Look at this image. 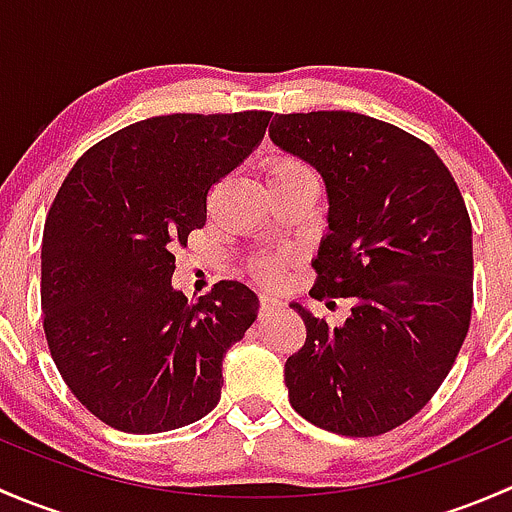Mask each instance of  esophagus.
Here are the masks:
<instances>
[{"label":"esophagus","mask_w":512,"mask_h":512,"mask_svg":"<svg viewBox=\"0 0 512 512\" xmlns=\"http://www.w3.org/2000/svg\"><path fill=\"white\" fill-rule=\"evenodd\" d=\"M280 307H282V302L275 297V294H267V292L260 294V312L262 314H270Z\"/></svg>","instance_id":"34e87169"}]
</instances>
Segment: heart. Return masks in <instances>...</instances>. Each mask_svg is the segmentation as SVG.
I'll list each match as a JSON object with an SVG mask.
<instances>
[{
	"mask_svg": "<svg viewBox=\"0 0 512 512\" xmlns=\"http://www.w3.org/2000/svg\"><path fill=\"white\" fill-rule=\"evenodd\" d=\"M265 178L270 188H285V185L304 183V180H314L312 170L294 156H272L265 165ZM250 272L260 282H277L282 275V260L280 257H257L252 260Z\"/></svg>",
	"mask_w": 512,
	"mask_h": 512,
	"instance_id": "1",
	"label": "heart"
}]
</instances>
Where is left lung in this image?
<instances>
[{"instance_id":"obj_1","label":"left lung","mask_w":512,"mask_h":512,"mask_svg":"<svg viewBox=\"0 0 512 512\" xmlns=\"http://www.w3.org/2000/svg\"><path fill=\"white\" fill-rule=\"evenodd\" d=\"M275 146L322 173L329 232L314 299H352L339 327L294 302L307 339L285 364L289 404L342 436L414 418L451 371L473 307L466 203L428 143L352 111L277 113Z\"/></svg>"}]
</instances>
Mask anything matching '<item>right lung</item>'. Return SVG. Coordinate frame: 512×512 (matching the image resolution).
I'll return each instance as SVG.
<instances>
[{"label":"right lung","instance_id":"add662e5","mask_svg":"<svg viewBox=\"0 0 512 512\" xmlns=\"http://www.w3.org/2000/svg\"><path fill=\"white\" fill-rule=\"evenodd\" d=\"M270 111L173 113L131 123L76 160L41 240L51 359L106 426L160 433L218 406L223 356L257 294L220 280L198 302L173 289V250L208 218V193L265 136Z\"/></svg>","mask_w":512,"mask_h":512}]
</instances>
